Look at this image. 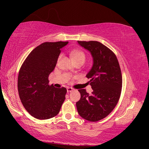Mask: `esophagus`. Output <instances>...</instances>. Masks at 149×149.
Returning <instances> with one entry per match:
<instances>
[{
    "label": "esophagus",
    "instance_id": "obj_1",
    "mask_svg": "<svg viewBox=\"0 0 149 149\" xmlns=\"http://www.w3.org/2000/svg\"><path fill=\"white\" fill-rule=\"evenodd\" d=\"M66 90H67V92H71L73 91V89L71 88H66Z\"/></svg>",
    "mask_w": 149,
    "mask_h": 149
}]
</instances>
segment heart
<instances>
[{"label":"heart","instance_id":"obj_1","mask_svg":"<svg viewBox=\"0 0 149 149\" xmlns=\"http://www.w3.org/2000/svg\"><path fill=\"white\" fill-rule=\"evenodd\" d=\"M71 55L72 57V59H73V61H75V63L77 62H83L84 63L85 61V54H84V52H82V51L80 50H73L71 52ZM61 56L59 57V60L60 59ZM74 72V71L72 70L71 71V73Z\"/></svg>","mask_w":149,"mask_h":149}]
</instances>
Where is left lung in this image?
<instances>
[{
	"mask_svg": "<svg viewBox=\"0 0 149 149\" xmlns=\"http://www.w3.org/2000/svg\"><path fill=\"white\" fill-rule=\"evenodd\" d=\"M91 54L93 64L86 75L93 92L90 95L85 89L78 91L80 99L76 102L78 113L83 118L96 122L113 110L122 89V74L117 57L107 46L98 41H78Z\"/></svg>",
	"mask_w": 149,
	"mask_h": 149,
	"instance_id": "8db88e82",
	"label": "left lung"
}]
</instances>
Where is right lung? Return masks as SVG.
Instances as JSON below:
<instances>
[{"instance_id": "obj_1", "label": "right lung", "mask_w": 149, "mask_h": 149, "mask_svg": "<svg viewBox=\"0 0 149 149\" xmlns=\"http://www.w3.org/2000/svg\"><path fill=\"white\" fill-rule=\"evenodd\" d=\"M69 42H45L37 46L24 61L18 76V92L24 107L32 116L46 120L59 113L66 89L49 85L63 47Z\"/></svg>"}]
</instances>
